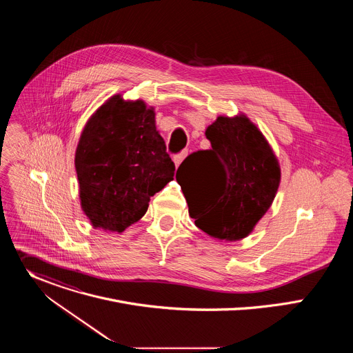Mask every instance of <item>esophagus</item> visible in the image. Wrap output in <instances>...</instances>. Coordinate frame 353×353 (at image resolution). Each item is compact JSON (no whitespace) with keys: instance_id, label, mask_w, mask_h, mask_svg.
I'll return each instance as SVG.
<instances>
[{"instance_id":"34e87169","label":"esophagus","mask_w":353,"mask_h":353,"mask_svg":"<svg viewBox=\"0 0 353 353\" xmlns=\"http://www.w3.org/2000/svg\"><path fill=\"white\" fill-rule=\"evenodd\" d=\"M185 157H187V150H184V152H181V154L174 155V157H173V162H174L176 168H179V166H180V163L183 162V159H184Z\"/></svg>"}]
</instances>
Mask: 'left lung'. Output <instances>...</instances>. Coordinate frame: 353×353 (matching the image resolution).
Here are the masks:
<instances>
[{
	"label": "left lung",
	"mask_w": 353,
	"mask_h": 353,
	"mask_svg": "<svg viewBox=\"0 0 353 353\" xmlns=\"http://www.w3.org/2000/svg\"><path fill=\"white\" fill-rule=\"evenodd\" d=\"M205 135L211 149L187 157L176 180L196 228L218 240H241L272 204L281 183L279 162L244 114L219 116Z\"/></svg>",
	"instance_id": "left-lung-1"
}]
</instances>
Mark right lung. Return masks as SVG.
I'll return each instance as SVG.
<instances>
[{"instance_id": "obj_1", "label": "right lung", "mask_w": 353, "mask_h": 353, "mask_svg": "<svg viewBox=\"0 0 353 353\" xmlns=\"http://www.w3.org/2000/svg\"><path fill=\"white\" fill-rule=\"evenodd\" d=\"M75 169L81 208L93 228L121 233L174 176V163L143 100L114 94L88 120Z\"/></svg>"}]
</instances>
